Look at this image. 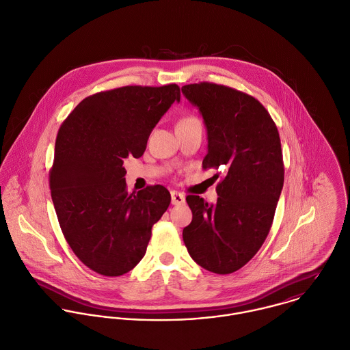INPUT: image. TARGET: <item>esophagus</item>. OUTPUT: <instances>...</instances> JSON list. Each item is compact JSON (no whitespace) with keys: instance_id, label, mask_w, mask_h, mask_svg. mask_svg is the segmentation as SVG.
I'll use <instances>...</instances> for the list:
<instances>
[{"instance_id":"34e87169","label":"esophagus","mask_w":350,"mask_h":350,"mask_svg":"<svg viewBox=\"0 0 350 350\" xmlns=\"http://www.w3.org/2000/svg\"><path fill=\"white\" fill-rule=\"evenodd\" d=\"M171 201H172V205H183L186 202V198L183 194L178 191H171Z\"/></svg>"}]
</instances>
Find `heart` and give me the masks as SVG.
Segmentation results:
<instances>
[{
	"label": "heart",
	"mask_w": 350,
	"mask_h": 350,
	"mask_svg": "<svg viewBox=\"0 0 350 350\" xmlns=\"http://www.w3.org/2000/svg\"><path fill=\"white\" fill-rule=\"evenodd\" d=\"M189 123H200V120L196 117H186L179 122V124H189Z\"/></svg>",
	"instance_id": "1"
}]
</instances>
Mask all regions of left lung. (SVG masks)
<instances>
[{
  "label": "left lung",
  "instance_id": "1",
  "mask_svg": "<svg viewBox=\"0 0 350 350\" xmlns=\"http://www.w3.org/2000/svg\"><path fill=\"white\" fill-rule=\"evenodd\" d=\"M182 92L208 130L204 170H220L216 179L223 174L216 204L186 197L193 220L183 241L201 267L230 274L258 252L273 224L284 186L280 134L267 110L244 92L213 83L189 84Z\"/></svg>",
  "mask_w": 350,
  "mask_h": 350
}]
</instances>
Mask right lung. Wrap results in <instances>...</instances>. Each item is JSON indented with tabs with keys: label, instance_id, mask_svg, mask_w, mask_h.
Here are the masks:
<instances>
[{
	"label": "right lung",
	"instance_id": "right-lung-1",
	"mask_svg": "<svg viewBox=\"0 0 350 350\" xmlns=\"http://www.w3.org/2000/svg\"><path fill=\"white\" fill-rule=\"evenodd\" d=\"M179 100L176 84L120 87L85 98L58 130L50 170L58 223L77 258L102 275H122L142 259L170 206L161 185L129 194L123 160L144 154L153 127Z\"/></svg>",
	"mask_w": 350,
	"mask_h": 350
}]
</instances>
